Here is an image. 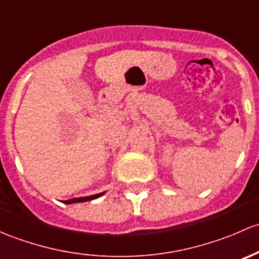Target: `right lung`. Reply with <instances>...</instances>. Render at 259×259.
Instances as JSON below:
<instances>
[{
  "mask_svg": "<svg viewBox=\"0 0 259 259\" xmlns=\"http://www.w3.org/2000/svg\"><path fill=\"white\" fill-rule=\"evenodd\" d=\"M103 194H105V192H102V193H98V194H93V196L79 197V198H72V199H68V201H63V203H66V204H71V203H81V202L92 201V199L98 198V197L103 196Z\"/></svg>",
  "mask_w": 259,
  "mask_h": 259,
  "instance_id": "1",
  "label": "right lung"
}]
</instances>
